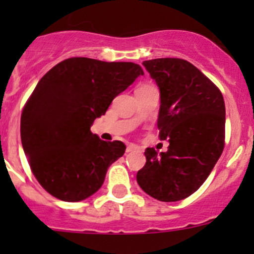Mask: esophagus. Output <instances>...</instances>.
Segmentation results:
<instances>
[{"instance_id":"obj_1","label":"esophagus","mask_w":254,"mask_h":254,"mask_svg":"<svg viewBox=\"0 0 254 254\" xmlns=\"http://www.w3.org/2000/svg\"><path fill=\"white\" fill-rule=\"evenodd\" d=\"M137 150V146L135 145H127V152H132V151H136Z\"/></svg>"}]
</instances>
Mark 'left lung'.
<instances>
[{"mask_svg":"<svg viewBox=\"0 0 254 254\" xmlns=\"http://www.w3.org/2000/svg\"><path fill=\"white\" fill-rule=\"evenodd\" d=\"M142 65L160 89L157 127L166 152L146 148L140 188L160 201L188 198L205 182L225 142V102L220 89L190 63L163 58Z\"/></svg>","mask_w":254,"mask_h":254,"instance_id":"8db88e82","label":"left lung"}]
</instances>
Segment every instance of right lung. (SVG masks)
<instances>
[{
    "instance_id": "1",
    "label": "right lung",
    "mask_w": 254,
    "mask_h": 254,
    "mask_svg": "<svg viewBox=\"0 0 254 254\" xmlns=\"http://www.w3.org/2000/svg\"><path fill=\"white\" fill-rule=\"evenodd\" d=\"M142 75L134 63L71 58L38 82L22 112L20 139L33 175L48 193L73 203L101 188L127 147L103 141L91 127Z\"/></svg>"
}]
</instances>
